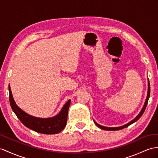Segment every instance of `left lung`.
I'll return each mask as SVG.
<instances>
[{
    "instance_id": "obj_1",
    "label": "left lung",
    "mask_w": 158,
    "mask_h": 158,
    "mask_svg": "<svg viewBox=\"0 0 158 158\" xmlns=\"http://www.w3.org/2000/svg\"><path fill=\"white\" fill-rule=\"evenodd\" d=\"M149 95H150V84H149V81L148 80V96H147V98H146V101H145V102L144 105H143V109H142V110H141V111L140 112V113H139V114H138L137 116L135 118L133 121L129 122V123L126 124V125H123V126L118 127H103V126H101V125H98V123H96V122L94 121V123H95L96 125H97L99 128H101V129H103V130H106V131H117V130H121V129H124V128H125V127H127L129 126L130 125H131V124L133 123L136 122V121L138 120V119H139V118L142 116V114H143L144 111H145V110L146 106H147V105H148V100H149Z\"/></svg>"
}]
</instances>
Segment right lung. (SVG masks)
<instances>
[{
  "instance_id": "1",
  "label": "right lung",
  "mask_w": 158,
  "mask_h": 158,
  "mask_svg": "<svg viewBox=\"0 0 158 158\" xmlns=\"http://www.w3.org/2000/svg\"><path fill=\"white\" fill-rule=\"evenodd\" d=\"M9 90L11 108L19 120L27 128L40 133L56 134L61 131L66 127L70 100H68L61 110L60 113L56 117L48 118H40L31 116L19 108L13 100L10 85L9 86Z\"/></svg>"
}]
</instances>
